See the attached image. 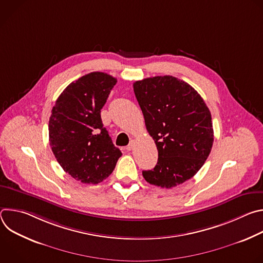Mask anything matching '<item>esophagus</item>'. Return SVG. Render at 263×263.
Segmentation results:
<instances>
[{
    "instance_id": "34e87169",
    "label": "esophagus",
    "mask_w": 263,
    "mask_h": 263,
    "mask_svg": "<svg viewBox=\"0 0 263 263\" xmlns=\"http://www.w3.org/2000/svg\"><path fill=\"white\" fill-rule=\"evenodd\" d=\"M134 145H135V142H134V141H131V142H130V143L127 145L126 149H127V151H131V149H133Z\"/></svg>"
}]
</instances>
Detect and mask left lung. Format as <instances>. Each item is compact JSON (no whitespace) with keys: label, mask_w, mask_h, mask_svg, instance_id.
Masks as SVG:
<instances>
[{"label":"left lung","mask_w":263,"mask_h":263,"mask_svg":"<svg viewBox=\"0 0 263 263\" xmlns=\"http://www.w3.org/2000/svg\"><path fill=\"white\" fill-rule=\"evenodd\" d=\"M134 93L158 149V161L142 171L146 182L172 189L193 178L213 143L211 114L198 91L173 76L136 81Z\"/></svg>","instance_id":"obj_1"}]
</instances>
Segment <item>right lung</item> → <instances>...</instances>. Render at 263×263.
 I'll list each match as a JSON object with an SVG mask.
<instances>
[{
    "label": "right lung",
    "instance_id": "right-lung-1",
    "mask_svg": "<svg viewBox=\"0 0 263 263\" xmlns=\"http://www.w3.org/2000/svg\"><path fill=\"white\" fill-rule=\"evenodd\" d=\"M116 84L117 79L106 72H89L71 82L52 109V151L65 173L85 184L105 180L122 156L101 119V109Z\"/></svg>",
    "mask_w": 263,
    "mask_h": 263
}]
</instances>
